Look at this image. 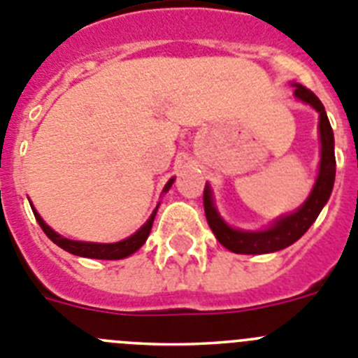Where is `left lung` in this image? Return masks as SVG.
Returning a JSON list of instances; mask_svg holds the SVG:
<instances>
[{"label":"left lung","mask_w":358,"mask_h":358,"mask_svg":"<svg viewBox=\"0 0 358 358\" xmlns=\"http://www.w3.org/2000/svg\"><path fill=\"white\" fill-rule=\"evenodd\" d=\"M294 95L297 101L312 106L319 113V138H321V162H319V173H317L315 183L312 192L306 198L299 209L294 213L273 220L270 227L261 231H243L234 229L220 216L216 205H214L213 189L207 183L203 191V207L207 223L210 231L214 232L216 239L231 252L236 254H270L278 252L282 248L290 247L295 243L304 232L308 231L312 223L315 222L326 201L329 200L331 189L335 182V141L334 129L329 126L328 115L324 111L322 102L317 99L313 92L304 88L303 85L292 83Z\"/></svg>","instance_id":"1"}]
</instances>
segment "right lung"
Wrapping results in <instances>:
<instances>
[{"label":"right lung","mask_w":358,"mask_h":358,"mask_svg":"<svg viewBox=\"0 0 358 358\" xmlns=\"http://www.w3.org/2000/svg\"><path fill=\"white\" fill-rule=\"evenodd\" d=\"M173 182H175V178H171L169 182L166 183V187H164V191L162 192L169 191ZM158 205L155 207L153 214L149 216L148 222H145L144 225L135 232V234L122 239V241H117V243H92V241H76V239H68L64 238V236L57 234L54 229H50V227L45 223V220L39 216V213L34 209V205H32V210L37 223H39V227L43 229V232H45V234L48 236V238L52 239L57 247H61L63 250H66V252L73 254V256L90 257V259H124V257L135 254L136 250L145 243V239H148L149 232H151V227H153L155 216H157Z\"/></svg>","instance_id":"right-lung-1"}]
</instances>
